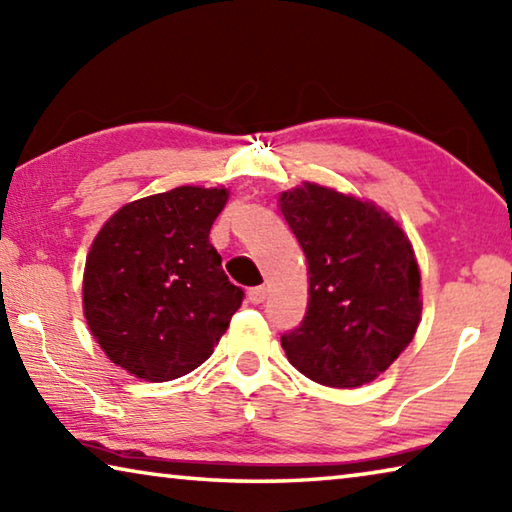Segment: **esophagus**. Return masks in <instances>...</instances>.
<instances>
[{
    "mask_svg": "<svg viewBox=\"0 0 512 512\" xmlns=\"http://www.w3.org/2000/svg\"><path fill=\"white\" fill-rule=\"evenodd\" d=\"M248 300L253 302V305H262V302L266 300V289H264V287L248 289Z\"/></svg>",
    "mask_w": 512,
    "mask_h": 512,
    "instance_id": "1",
    "label": "esophagus"
}]
</instances>
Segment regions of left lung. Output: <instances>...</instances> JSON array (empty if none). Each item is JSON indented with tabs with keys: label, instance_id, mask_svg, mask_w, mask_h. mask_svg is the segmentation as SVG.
I'll list each match as a JSON object with an SVG mask.
<instances>
[{
	"label": "left lung",
	"instance_id": "left-lung-1",
	"mask_svg": "<svg viewBox=\"0 0 512 512\" xmlns=\"http://www.w3.org/2000/svg\"><path fill=\"white\" fill-rule=\"evenodd\" d=\"M307 259L300 327L282 334L293 368L332 388L377 379L409 348L422 314L411 239L384 207L302 183L277 196Z\"/></svg>",
	"mask_w": 512,
	"mask_h": 512
}]
</instances>
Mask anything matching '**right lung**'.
<instances>
[{
  "mask_svg": "<svg viewBox=\"0 0 512 512\" xmlns=\"http://www.w3.org/2000/svg\"><path fill=\"white\" fill-rule=\"evenodd\" d=\"M230 189L183 185L137 198L94 237L83 316L103 354L144 381H171L210 359L241 307L210 244Z\"/></svg>",
  "mask_w": 512,
  "mask_h": 512,
  "instance_id": "right-lung-1",
  "label": "right lung"
}]
</instances>
